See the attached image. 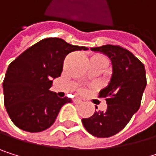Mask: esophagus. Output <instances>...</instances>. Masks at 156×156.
<instances>
[{"instance_id":"obj_1","label":"esophagus","mask_w":156,"mask_h":156,"mask_svg":"<svg viewBox=\"0 0 156 156\" xmlns=\"http://www.w3.org/2000/svg\"><path fill=\"white\" fill-rule=\"evenodd\" d=\"M74 103H76V104H81L82 103V100L80 99V98H75L74 99Z\"/></svg>"}]
</instances>
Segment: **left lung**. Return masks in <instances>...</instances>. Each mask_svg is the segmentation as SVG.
Masks as SVG:
<instances>
[{
  "mask_svg": "<svg viewBox=\"0 0 156 156\" xmlns=\"http://www.w3.org/2000/svg\"><path fill=\"white\" fill-rule=\"evenodd\" d=\"M91 50L110 59L112 75L108 86L99 93L100 98H106L107 110L95 111L90 118L82 119V124L94 136L109 137L123 129L139 110L147 85L145 67L129 50L120 46L105 45Z\"/></svg>",
  "mask_w": 156,
  "mask_h": 156,
  "instance_id": "1",
  "label": "left lung"
}]
</instances>
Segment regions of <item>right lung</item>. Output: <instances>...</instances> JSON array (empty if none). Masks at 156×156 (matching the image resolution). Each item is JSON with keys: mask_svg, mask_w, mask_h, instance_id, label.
<instances>
[{"mask_svg": "<svg viewBox=\"0 0 156 156\" xmlns=\"http://www.w3.org/2000/svg\"><path fill=\"white\" fill-rule=\"evenodd\" d=\"M87 49L62 38H45L10 63L2 88L4 106L16 126L36 133L54 123L62 107L72 100L59 97L49 88L53 80L61 76L66 55Z\"/></svg>", "mask_w": 156, "mask_h": 156, "instance_id": "add662e5", "label": "right lung"}]
</instances>
